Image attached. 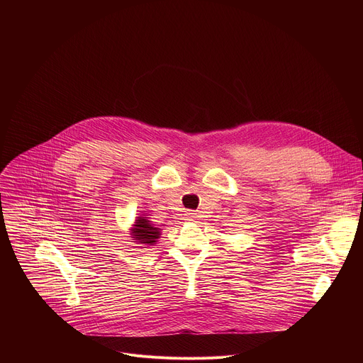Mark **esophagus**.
Instances as JSON below:
<instances>
[{"mask_svg":"<svg viewBox=\"0 0 363 363\" xmlns=\"http://www.w3.org/2000/svg\"><path fill=\"white\" fill-rule=\"evenodd\" d=\"M194 218H196V217H195V213H194V211H186L185 220H186V221H192Z\"/></svg>","mask_w":363,"mask_h":363,"instance_id":"34e87169","label":"esophagus"}]
</instances>
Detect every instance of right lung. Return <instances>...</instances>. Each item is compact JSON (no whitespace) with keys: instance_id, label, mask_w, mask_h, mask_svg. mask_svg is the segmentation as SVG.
I'll return each mask as SVG.
<instances>
[{"instance_id":"add662e5","label":"right lung","mask_w":363,"mask_h":363,"mask_svg":"<svg viewBox=\"0 0 363 363\" xmlns=\"http://www.w3.org/2000/svg\"><path fill=\"white\" fill-rule=\"evenodd\" d=\"M132 231V238L139 244L153 245L161 235V228L153 227V224L146 217H138Z\"/></svg>"}]
</instances>
